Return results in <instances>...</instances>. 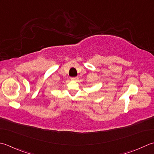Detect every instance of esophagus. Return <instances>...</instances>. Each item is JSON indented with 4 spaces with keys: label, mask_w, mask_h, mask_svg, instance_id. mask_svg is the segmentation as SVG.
Segmentation results:
<instances>
[{
    "label": "esophagus",
    "mask_w": 154,
    "mask_h": 154,
    "mask_svg": "<svg viewBox=\"0 0 154 154\" xmlns=\"http://www.w3.org/2000/svg\"><path fill=\"white\" fill-rule=\"evenodd\" d=\"M78 77L71 78V80H74V81H76V80H78Z\"/></svg>",
    "instance_id": "34e87169"
}]
</instances>
